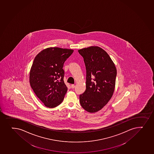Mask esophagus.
<instances>
[{
    "label": "esophagus",
    "mask_w": 154,
    "mask_h": 154,
    "mask_svg": "<svg viewBox=\"0 0 154 154\" xmlns=\"http://www.w3.org/2000/svg\"><path fill=\"white\" fill-rule=\"evenodd\" d=\"M75 88V85H71V88H72V89H73V88Z\"/></svg>",
    "instance_id": "esophagus-1"
}]
</instances>
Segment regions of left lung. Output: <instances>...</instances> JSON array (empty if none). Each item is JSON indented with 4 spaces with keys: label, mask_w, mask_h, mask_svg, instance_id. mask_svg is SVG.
<instances>
[{
    "label": "left lung",
    "mask_w": 154,
    "mask_h": 154,
    "mask_svg": "<svg viewBox=\"0 0 154 154\" xmlns=\"http://www.w3.org/2000/svg\"><path fill=\"white\" fill-rule=\"evenodd\" d=\"M84 59L86 71V89L80 94V103L88 112L99 111L114 92L116 69L109 55L99 47L78 50Z\"/></svg>",
    "instance_id": "obj_1"
}]
</instances>
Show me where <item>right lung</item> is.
<instances>
[{"label": "right lung", "instance_id": "1", "mask_svg": "<svg viewBox=\"0 0 154 154\" xmlns=\"http://www.w3.org/2000/svg\"><path fill=\"white\" fill-rule=\"evenodd\" d=\"M74 50L50 47L37 55L29 73L30 86L38 99L48 108L60 104L68 88L63 81V63Z\"/></svg>", "mask_w": 154, "mask_h": 154}]
</instances>
